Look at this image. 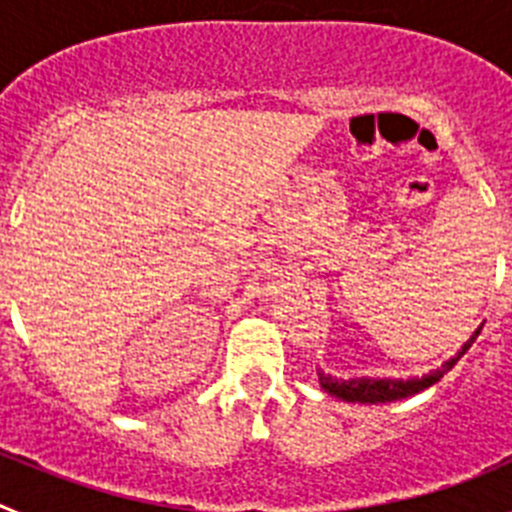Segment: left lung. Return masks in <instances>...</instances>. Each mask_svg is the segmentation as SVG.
<instances>
[{
  "label": "left lung",
  "instance_id": "8db88e82",
  "mask_svg": "<svg viewBox=\"0 0 512 512\" xmlns=\"http://www.w3.org/2000/svg\"><path fill=\"white\" fill-rule=\"evenodd\" d=\"M479 330H482V325H479L477 330L472 333V338H469L464 346L456 351L454 356H451L449 361H443L438 369H433V372L423 374V377H410V379H390V377H354V379H336L330 377V374H323L320 372V387H323L328 395L338 397V400H346V402H364V405H379V402H395V400H402V397H410V395H418V392L428 390L431 384L441 382V377L446 372H451L454 369L456 361L461 359V356L467 354L469 346H472L474 341H477Z\"/></svg>",
  "mask_w": 512,
  "mask_h": 512
}]
</instances>
